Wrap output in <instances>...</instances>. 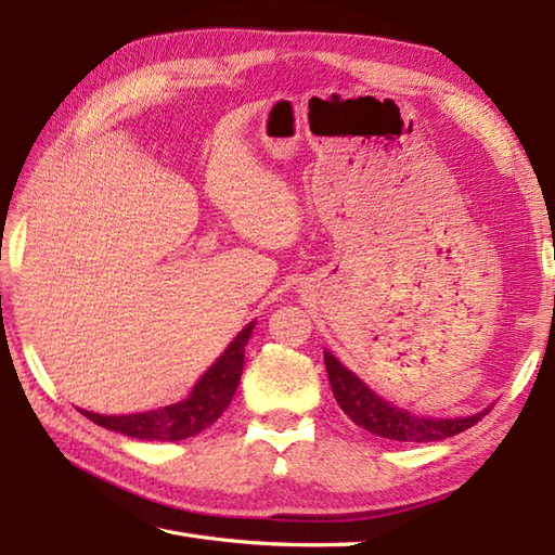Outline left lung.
I'll use <instances>...</instances> for the list:
<instances>
[{
    "label": "left lung",
    "mask_w": 555,
    "mask_h": 555,
    "mask_svg": "<svg viewBox=\"0 0 555 555\" xmlns=\"http://www.w3.org/2000/svg\"><path fill=\"white\" fill-rule=\"evenodd\" d=\"M324 364L328 374V384L340 410L358 424V427L367 429L376 436L391 441H443L448 436H455L487 415L489 410H481L479 415L457 417V420H436V417H417L408 410H400L391 403H386L384 398L376 396L372 388L358 379L348 367H344L332 352H324Z\"/></svg>",
    "instance_id": "8db88e82"
}]
</instances>
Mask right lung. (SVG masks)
<instances>
[{"instance_id": "obj_1", "label": "right lung", "mask_w": 555, "mask_h": 555, "mask_svg": "<svg viewBox=\"0 0 555 555\" xmlns=\"http://www.w3.org/2000/svg\"><path fill=\"white\" fill-rule=\"evenodd\" d=\"M253 326L255 322L247 324L231 340V346L223 350V356L203 374V379L195 384L191 396L181 400V403H173L162 410L135 412V415H98V412L86 410L80 412L104 429L119 431L143 441H181L188 439V436H195L207 429L209 424H215L221 417V412L229 408L241 382L245 344L253 334Z\"/></svg>"}]
</instances>
